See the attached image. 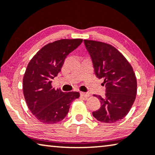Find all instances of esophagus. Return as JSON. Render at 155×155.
<instances>
[{
    "label": "esophagus",
    "mask_w": 155,
    "mask_h": 155,
    "mask_svg": "<svg viewBox=\"0 0 155 155\" xmlns=\"http://www.w3.org/2000/svg\"><path fill=\"white\" fill-rule=\"evenodd\" d=\"M80 95L81 97H89V93H84V92H81Z\"/></svg>",
    "instance_id": "esophagus-1"
}]
</instances>
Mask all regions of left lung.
I'll use <instances>...</instances> for the list:
<instances>
[{
    "label": "left lung",
    "mask_w": 155,
    "mask_h": 155,
    "mask_svg": "<svg viewBox=\"0 0 155 155\" xmlns=\"http://www.w3.org/2000/svg\"><path fill=\"white\" fill-rule=\"evenodd\" d=\"M92 59L95 74L104 78L105 97L100 100L99 110L93 112L97 121L112 124L125 117L131 108L137 93V81L131 65L112 45L100 41L84 40Z\"/></svg>",
    "instance_id": "8db88e82"
}]
</instances>
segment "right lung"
<instances>
[{"mask_svg":"<svg viewBox=\"0 0 155 155\" xmlns=\"http://www.w3.org/2000/svg\"><path fill=\"white\" fill-rule=\"evenodd\" d=\"M83 40L61 39L43 46L37 52L26 69L23 93L28 107L38 121L46 124L60 122L67 116L78 92L64 93L53 88L52 79L61 71L65 58Z\"/></svg>","mask_w":155,"mask_h":155,"instance_id":"obj_1","label":"right lung"}]
</instances>
